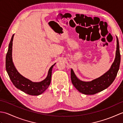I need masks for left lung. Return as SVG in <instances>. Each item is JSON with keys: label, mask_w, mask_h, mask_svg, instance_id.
Listing matches in <instances>:
<instances>
[{"label": "left lung", "mask_w": 123, "mask_h": 123, "mask_svg": "<svg viewBox=\"0 0 123 123\" xmlns=\"http://www.w3.org/2000/svg\"><path fill=\"white\" fill-rule=\"evenodd\" d=\"M121 62V54L118 38L117 37L116 57L111 69L106 74L90 82H84L78 79L73 70H71V79L75 88L85 95H94L107 88L113 82L117 75Z\"/></svg>", "instance_id": "1"}]
</instances>
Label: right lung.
I'll return each mask as SVG.
<instances>
[{
  "label": "right lung",
  "instance_id": "add662e5",
  "mask_svg": "<svg viewBox=\"0 0 123 123\" xmlns=\"http://www.w3.org/2000/svg\"><path fill=\"white\" fill-rule=\"evenodd\" d=\"M14 35V34L12 36L10 41L6 57V69L8 74L13 84L18 89L30 95H40L49 87L50 84L52 68L55 63L49 68L46 79L41 82H33L22 76L16 69L12 61V46Z\"/></svg>",
  "mask_w": 123,
  "mask_h": 123
}]
</instances>
